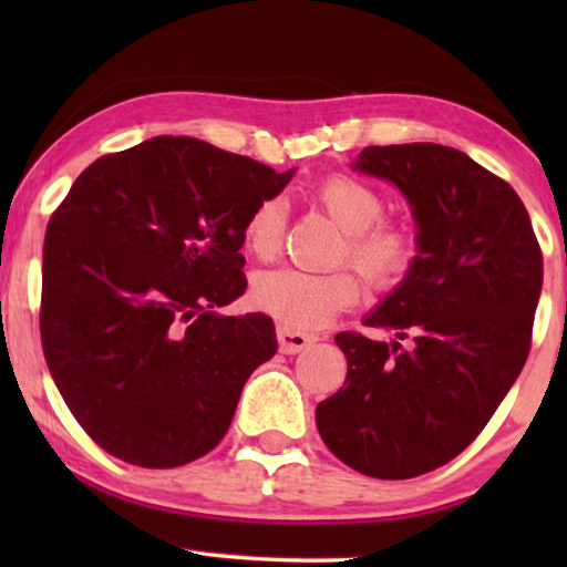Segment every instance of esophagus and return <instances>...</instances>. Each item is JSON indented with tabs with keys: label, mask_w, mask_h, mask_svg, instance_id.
<instances>
[{
	"label": "esophagus",
	"mask_w": 567,
	"mask_h": 567,
	"mask_svg": "<svg viewBox=\"0 0 567 567\" xmlns=\"http://www.w3.org/2000/svg\"><path fill=\"white\" fill-rule=\"evenodd\" d=\"M276 332H278V346H281L284 353H299V351H305L309 343H315V336L289 330V328H284V324H278Z\"/></svg>",
	"instance_id": "obj_1"
}]
</instances>
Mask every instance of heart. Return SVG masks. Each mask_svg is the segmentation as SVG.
<instances>
[{
    "label": "heart",
    "mask_w": 567,
    "mask_h": 567,
    "mask_svg": "<svg viewBox=\"0 0 567 567\" xmlns=\"http://www.w3.org/2000/svg\"><path fill=\"white\" fill-rule=\"evenodd\" d=\"M332 221L343 229L336 260H351L369 286L390 291L413 270L421 243L413 227L382 219L384 196L353 175H330L315 190ZM286 204L268 196L255 204L243 227V243L255 258H276L284 245ZM361 297V278L351 266L328 274L297 268L266 270L252 281V305L289 330H317L351 309Z\"/></svg>",
    "instance_id": "obj_1"
}]
</instances>
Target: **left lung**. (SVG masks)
Masks as SVG:
<instances>
[{"mask_svg":"<svg viewBox=\"0 0 567 567\" xmlns=\"http://www.w3.org/2000/svg\"><path fill=\"white\" fill-rule=\"evenodd\" d=\"M355 167L398 185L421 229L413 270L363 320L411 346L338 332L346 384L315 421L348 467L408 480L462 454L522 374L542 250L516 190L460 150L367 146Z\"/></svg>","mask_w":567,"mask_h":567,"instance_id":"1","label":"left lung"}]
</instances>
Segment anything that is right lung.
I'll use <instances>...</instances> for the list:
<instances>
[{"label": "right lung", "mask_w": 567, "mask_h": 567, "mask_svg": "<svg viewBox=\"0 0 567 567\" xmlns=\"http://www.w3.org/2000/svg\"><path fill=\"white\" fill-rule=\"evenodd\" d=\"M276 173L190 136H154L76 177L43 243L41 343L84 433L107 454L169 470L212 452L274 320L221 317L247 289L243 227Z\"/></svg>", "instance_id": "right-lung-1"}]
</instances>
